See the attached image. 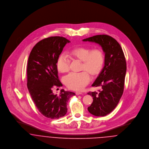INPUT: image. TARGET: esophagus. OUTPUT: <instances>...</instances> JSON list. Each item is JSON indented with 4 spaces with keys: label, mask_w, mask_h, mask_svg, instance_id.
I'll use <instances>...</instances> for the list:
<instances>
[{
    "label": "esophagus",
    "mask_w": 149,
    "mask_h": 149,
    "mask_svg": "<svg viewBox=\"0 0 149 149\" xmlns=\"http://www.w3.org/2000/svg\"><path fill=\"white\" fill-rule=\"evenodd\" d=\"M76 95H82L83 93L81 92H77L76 93Z\"/></svg>",
    "instance_id": "esophagus-1"
}]
</instances>
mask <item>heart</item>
<instances>
[{"mask_svg": "<svg viewBox=\"0 0 149 149\" xmlns=\"http://www.w3.org/2000/svg\"><path fill=\"white\" fill-rule=\"evenodd\" d=\"M69 55L70 57L82 61L81 70H87L91 75L95 76L99 73L104 64V54L99 49L91 50L88 47H79L72 49ZM69 60L66 54L63 53L58 58L57 68L61 73L69 70ZM90 76L86 71L80 73L71 72L63 78L64 84L70 89L82 90L90 81Z\"/></svg>", "mask_w": 149, "mask_h": 149, "instance_id": "heart-1", "label": "heart"}]
</instances>
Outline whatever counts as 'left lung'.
I'll list each match as a JSON object with an SVG mask.
<instances>
[{
	"label": "left lung",
	"mask_w": 149,
	"mask_h": 149,
	"mask_svg": "<svg viewBox=\"0 0 149 149\" xmlns=\"http://www.w3.org/2000/svg\"><path fill=\"white\" fill-rule=\"evenodd\" d=\"M98 43L105 53L104 66L92 86L102 90L88 93L93 97L88 111L96 116H104L118 105L124 91L126 61L123 50L116 40L108 35H97L83 40Z\"/></svg>",
	"instance_id": "obj_1"
}]
</instances>
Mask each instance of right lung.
<instances>
[{
  "instance_id": "add662e5",
  "label": "right lung",
  "mask_w": 149,
  "mask_h": 149,
  "mask_svg": "<svg viewBox=\"0 0 149 149\" xmlns=\"http://www.w3.org/2000/svg\"><path fill=\"white\" fill-rule=\"evenodd\" d=\"M70 41L62 37H50L37 43L29 57L27 86L33 102L43 116L52 119L60 118L67 112V103L75 93L63 90L59 95L53 89L63 86L57 61L63 48Z\"/></svg>"
}]
</instances>
